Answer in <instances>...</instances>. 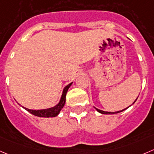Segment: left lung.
I'll return each mask as SVG.
<instances>
[{
	"label": "left lung",
	"mask_w": 154,
	"mask_h": 154,
	"mask_svg": "<svg viewBox=\"0 0 154 154\" xmlns=\"http://www.w3.org/2000/svg\"><path fill=\"white\" fill-rule=\"evenodd\" d=\"M137 99H136V100H134V102H135L136 100H137ZM130 106H131V105H130ZM129 106H128V107H127V108H125V109H122V110L116 111V112H106V111L100 110V109H97V108H96V107H94V108H95V109H97V112H100V113H102V114H115V113H119V112H122V111L125 110V109H128V108L129 107Z\"/></svg>",
	"instance_id": "obj_1"
}]
</instances>
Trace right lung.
<instances>
[{
    "label": "right lung",
    "instance_id": "right-lung-1",
    "mask_svg": "<svg viewBox=\"0 0 154 154\" xmlns=\"http://www.w3.org/2000/svg\"><path fill=\"white\" fill-rule=\"evenodd\" d=\"M72 84V82L69 84L68 85L66 86L64 88L63 91L62 93V96H61L60 100L59 103L56 105V106H54V107H51L48 108V109H28V108L24 107L26 110H27L28 112H29L30 113L33 114L34 116H39V117H45V118H49V117H55L60 113V110L62 109V108L63 107L64 105H65L66 103V95L67 91L68 89L69 88V87L71 86V85Z\"/></svg>",
    "mask_w": 154,
    "mask_h": 154
}]
</instances>
